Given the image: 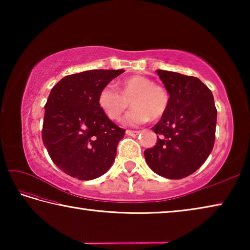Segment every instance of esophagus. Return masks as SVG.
Returning a JSON list of instances; mask_svg holds the SVG:
<instances>
[{
  "label": "esophagus",
  "mask_w": 250,
  "mask_h": 250,
  "mask_svg": "<svg viewBox=\"0 0 250 250\" xmlns=\"http://www.w3.org/2000/svg\"><path fill=\"white\" fill-rule=\"evenodd\" d=\"M125 133L128 135H131V137H135V135L139 134V131H135V130H126Z\"/></svg>",
  "instance_id": "esophagus-1"
}]
</instances>
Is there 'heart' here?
Returning <instances> with one entry per match:
<instances>
[{
  "label": "heart",
  "mask_w": 250,
  "mask_h": 250,
  "mask_svg": "<svg viewBox=\"0 0 250 250\" xmlns=\"http://www.w3.org/2000/svg\"><path fill=\"white\" fill-rule=\"evenodd\" d=\"M132 110L125 117L124 122L129 125L145 124L149 119L158 120L170 105V94L162 84L154 83L146 76L135 75L122 80L120 91L112 83L101 88L98 104L110 120H119L129 108Z\"/></svg>",
  "instance_id": "1"
}]
</instances>
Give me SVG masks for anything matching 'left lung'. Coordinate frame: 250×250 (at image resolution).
<instances>
[{"label":"left lung","instance_id":"8db88e82","mask_svg":"<svg viewBox=\"0 0 250 250\" xmlns=\"http://www.w3.org/2000/svg\"><path fill=\"white\" fill-rule=\"evenodd\" d=\"M170 94V105L153 131V147L145 151L147 166L167 179H183L202 167L213 150L217 110L208 87L193 76L156 70Z\"/></svg>","mask_w":250,"mask_h":250}]
</instances>
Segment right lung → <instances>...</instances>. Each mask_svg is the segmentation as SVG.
Returning <instances> with one entry per match:
<instances>
[{"label":"right lung","instance_id":"right-lung-1","mask_svg":"<svg viewBox=\"0 0 250 250\" xmlns=\"http://www.w3.org/2000/svg\"><path fill=\"white\" fill-rule=\"evenodd\" d=\"M95 69L66 76L55 84L45 104L42 139L62 172L88 181L107 172L125 137L98 104L101 88L124 73Z\"/></svg>","mask_w":250,"mask_h":250}]
</instances>
